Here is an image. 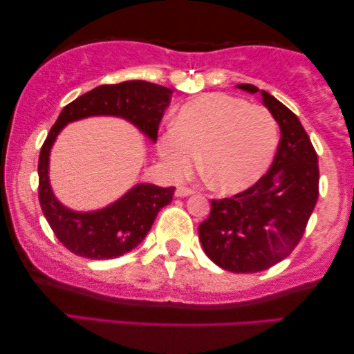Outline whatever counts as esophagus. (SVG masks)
I'll return each instance as SVG.
<instances>
[{
  "label": "esophagus",
  "instance_id": "obj_1",
  "mask_svg": "<svg viewBox=\"0 0 354 354\" xmlns=\"http://www.w3.org/2000/svg\"><path fill=\"white\" fill-rule=\"evenodd\" d=\"M195 193V190H192V188H187V187H177L176 190V196L178 198H183V196H190Z\"/></svg>",
  "mask_w": 354,
  "mask_h": 354
}]
</instances>
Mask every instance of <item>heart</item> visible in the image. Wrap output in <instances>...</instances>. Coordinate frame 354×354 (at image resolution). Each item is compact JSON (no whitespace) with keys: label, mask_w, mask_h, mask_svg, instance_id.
<instances>
[{"label":"heart","mask_w":354,"mask_h":354,"mask_svg":"<svg viewBox=\"0 0 354 354\" xmlns=\"http://www.w3.org/2000/svg\"><path fill=\"white\" fill-rule=\"evenodd\" d=\"M279 143L274 115L263 106L224 93L188 101L174 127L161 135L159 156L169 176L190 174L201 153V169L222 193H240L268 172Z\"/></svg>","instance_id":"heart-1"}]
</instances>
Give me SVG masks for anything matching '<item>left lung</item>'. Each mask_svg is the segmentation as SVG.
Listing matches in <instances>:
<instances>
[{
    "mask_svg": "<svg viewBox=\"0 0 354 354\" xmlns=\"http://www.w3.org/2000/svg\"><path fill=\"white\" fill-rule=\"evenodd\" d=\"M236 88L261 93L280 127L274 162L253 187L212 200L198 235L207 258L236 274L261 272L280 263L301 240L319 196L317 154L299 119L268 91L250 84Z\"/></svg>",
    "mask_w": 354,
    "mask_h": 354,
    "instance_id": "1",
    "label": "left lung"
}]
</instances>
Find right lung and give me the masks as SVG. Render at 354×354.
Wrapping results in <instances>:
<instances>
[{
  "label": "right lung",
  "mask_w": 354,
  "mask_h": 354,
  "mask_svg": "<svg viewBox=\"0 0 354 354\" xmlns=\"http://www.w3.org/2000/svg\"><path fill=\"white\" fill-rule=\"evenodd\" d=\"M172 90L145 80L101 85L79 96L61 111L43 143L38 159V200L57 240L77 256L88 259L119 258L142 243L158 212L172 201L176 187L137 183L111 205L95 211H74L62 205L50 183V154L67 124L96 115L120 118L154 143Z\"/></svg>",
  "instance_id": "add662e5"
}]
</instances>
